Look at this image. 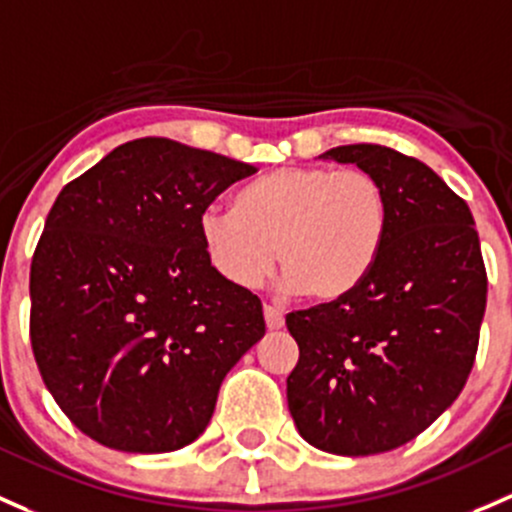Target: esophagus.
Masks as SVG:
<instances>
[{
    "instance_id": "obj_1",
    "label": "esophagus",
    "mask_w": 512,
    "mask_h": 512,
    "mask_svg": "<svg viewBox=\"0 0 512 512\" xmlns=\"http://www.w3.org/2000/svg\"><path fill=\"white\" fill-rule=\"evenodd\" d=\"M265 324L270 331H279V328L284 326V314L282 309H277V306H270L265 304Z\"/></svg>"
}]
</instances>
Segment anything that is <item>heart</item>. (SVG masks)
<instances>
[{
  "mask_svg": "<svg viewBox=\"0 0 512 512\" xmlns=\"http://www.w3.org/2000/svg\"><path fill=\"white\" fill-rule=\"evenodd\" d=\"M390 198L363 169L289 166L255 181L235 208L198 218L213 270L235 287H257L274 265L282 287L331 301L358 287L383 252Z\"/></svg>",
  "mask_w": 512,
  "mask_h": 512,
  "instance_id": "obj_1",
  "label": "heart"
}]
</instances>
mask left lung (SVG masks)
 Segmentation results:
<instances>
[{"mask_svg":"<svg viewBox=\"0 0 512 512\" xmlns=\"http://www.w3.org/2000/svg\"><path fill=\"white\" fill-rule=\"evenodd\" d=\"M321 159L378 176L390 225L358 287L287 314L299 346L289 412L316 449L383 454L422 434L469 380L488 292L481 242L464 198L419 159L380 144Z\"/></svg>","mask_w":512,"mask_h":512,"instance_id":"1","label":"left lung"}]
</instances>
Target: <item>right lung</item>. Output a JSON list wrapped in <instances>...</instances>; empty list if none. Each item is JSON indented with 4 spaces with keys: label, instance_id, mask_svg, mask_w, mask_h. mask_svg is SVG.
Here are the masks:
<instances>
[{
    "label": "right lung",
    "instance_id": "right-lung-1",
    "mask_svg": "<svg viewBox=\"0 0 512 512\" xmlns=\"http://www.w3.org/2000/svg\"><path fill=\"white\" fill-rule=\"evenodd\" d=\"M255 166L164 137L120 144L63 186L31 260V348L53 400L129 454L191 444L228 370L265 336L198 218Z\"/></svg>",
    "mask_w": 512,
    "mask_h": 512
}]
</instances>
